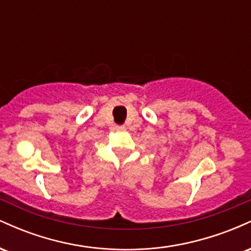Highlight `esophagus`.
<instances>
[{
	"instance_id": "34e87169",
	"label": "esophagus",
	"mask_w": 251,
	"mask_h": 251,
	"mask_svg": "<svg viewBox=\"0 0 251 251\" xmlns=\"http://www.w3.org/2000/svg\"><path fill=\"white\" fill-rule=\"evenodd\" d=\"M117 131H119V132H124V131H126V127L124 125H120V126H117Z\"/></svg>"
}]
</instances>
